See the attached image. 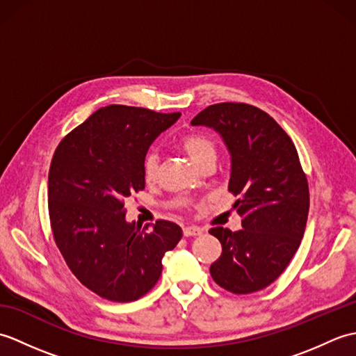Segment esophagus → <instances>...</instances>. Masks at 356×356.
<instances>
[{"mask_svg": "<svg viewBox=\"0 0 356 356\" xmlns=\"http://www.w3.org/2000/svg\"><path fill=\"white\" fill-rule=\"evenodd\" d=\"M202 232H203V229L197 228V226H186V228H184V236H185V237L200 236Z\"/></svg>", "mask_w": 356, "mask_h": 356, "instance_id": "esophagus-1", "label": "esophagus"}]
</instances>
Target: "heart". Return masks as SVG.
<instances>
[{
  "mask_svg": "<svg viewBox=\"0 0 356 356\" xmlns=\"http://www.w3.org/2000/svg\"><path fill=\"white\" fill-rule=\"evenodd\" d=\"M180 145L185 149V153L190 156L191 161L197 165L199 162H202L203 159L211 157V156H216V147H214V142L211 140L208 136L202 134V133H191V134H186L180 140ZM157 165H159V157L154 153V151H151L143 159V176H145L147 180H153L157 174Z\"/></svg>",
  "mask_w": 356,
  "mask_h": 356,
  "instance_id": "heart-1",
  "label": "heart"
}]
</instances>
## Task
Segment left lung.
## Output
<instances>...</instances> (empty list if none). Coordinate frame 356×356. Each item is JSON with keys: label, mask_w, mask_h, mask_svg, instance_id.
Instances as JSON below:
<instances>
[{"label": "left lung", "mask_w": 356, "mask_h": 356, "mask_svg": "<svg viewBox=\"0 0 356 356\" xmlns=\"http://www.w3.org/2000/svg\"><path fill=\"white\" fill-rule=\"evenodd\" d=\"M194 127L220 136L231 159L228 190L241 229L213 228L222 255L211 264L214 282L232 293H251L282 275L303 238L309 186L293 142L268 113L223 102L200 111Z\"/></svg>", "instance_id": "left-lung-1"}]
</instances>
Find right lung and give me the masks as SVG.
Segmentation results:
<instances>
[{
	"instance_id": "1",
	"label": "right lung",
	"mask_w": 356,
	"mask_h": 356,
	"mask_svg": "<svg viewBox=\"0 0 356 356\" xmlns=\"http://www.w3.org/2000/svg\"><path fill=\"white\" fill-rule=\"evenodd\" d=\"M180 113L108 105L59 143L49 171L53 237L79 282L119 303L145 295L162 274L165 252L182 238L180 226L127 222L124 202L145 188L143 159Z\"/></svg>"
}]
</instances>
